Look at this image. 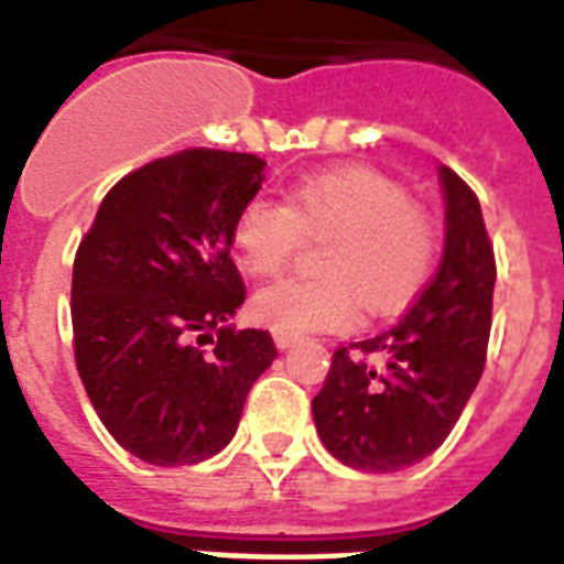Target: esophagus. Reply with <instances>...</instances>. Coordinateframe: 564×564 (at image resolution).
I'll use <instances>...</instances> for the list:
<instances>
[{
    "label": "esophagus",
    "instance_id": "1",
    "mask_svg": "<svg viewBox=\"0 0 564 564\" xmlns=\"http://www.w3.org/2000/svg\"><path fill=\"white\" fill-rule=\"evenodd\" d=\"M273 341H276L279 350H288V347H294L296 335H288V332H273Z\"/></svg>",
    "mask_w": 564,
    "mask_h": 564
}]
</instances>
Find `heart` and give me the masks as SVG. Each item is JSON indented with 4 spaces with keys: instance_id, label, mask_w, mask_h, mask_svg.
<instances>
[{
    "instance_id": "obj_1",
    "label": "heart",
    "mask_w": 564,
    "mask_h": 564,
    "mask_svg": "<svg viewBox=\"0 0 564 564\" xmlns=\"http://www.w3.org/2000/svg\"><path fill=\"white\" fill-rule=\"evenodd\" d=\"M303 238H332L326 279H285L252 296V317L288 335L350 329L359 305L386 314L430 279L435 226L400 182L370 167H335L300 178L285 205L256 196L235 217L232 243L252 276H276Z\"/></svg>"
}]
</instances>
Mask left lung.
<instances>
[{
    "instance_id": "left-lung-1",
    "label": "left lung",
    "mask_w": 564,
    "mask_h": 564,
    "mask_svg": "<svg viewBox=\"0 0 564 564\" xmlns=\"http://www.w3.org/2000/svg\"><path fill=\"white\" fill-rule=\"evenodd\" d=\"M438 182V273L391 329L335 350L312 400L323 447L347 468L394 474L426 459L456 426L486 368L495 250L474 191L444 164Z\"/></svg>"
}]
</instances>
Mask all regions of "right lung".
Instances as JSON below:
<instances>
[{
	"instance_id": "1",
	"label": "right lung",
	"mask_w": 564,
	"mask_h": 564,
	"mask_svg": "<svg viewBox=\"0 0 564 564\" xmlns=\"http://www.w3.org/2000/svg\"><path fill=\"white\" fill-rule=\"evenodd\" d=\"M264 182L250 152L185 150L120 178L73 264L76 368L99 421L147 465L176 468L232 441L276 359L243 303L235 217Z\"/></svg>"
}]
</instances>
